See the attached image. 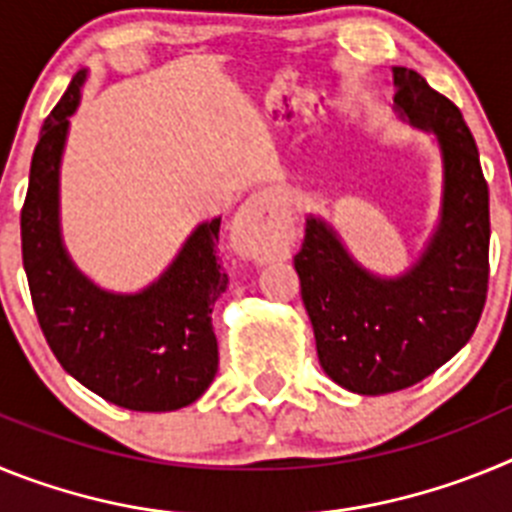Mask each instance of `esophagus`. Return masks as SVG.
<instances>
[{"label": "esophagus", "mask_w": 512, "mask_h": 512, "mask_svg": "<svg viewBox=\"0 0 512 512\" xmlns=\"http://www.w3.org/2000/svg\"><path fill=\"white\" fill-rule=\"evenodd\" d=\"M277 215L279 205L269 194H256V197H251L241 207V212L235 215L233 235L241 241V248L246 251V256H251L256 261L269 259L274 246L266 243V233L277 225Z\"/></svg>", "instance_id": "34e87169"}]
</instances>
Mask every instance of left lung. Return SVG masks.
I'll return each mask as SVG.
<instances>
[{"label": "left lung", "mask_w": 512, "mask_h": 512, "mask_svg": "<svg viewBox=\"0 0 512 512\" xmlns=\"http://www.w3.org/2000/svg\"><path fill=\"white\" fill-rule=\"evenodd\" d=\"M395 107L436 133L443 156L441 223L402 277H374L336 230L307 217L295 256L320 366L359 395H387L433 374L472 338L490 282V192L459 107L413 69H392Z\"/></svg>", "instance_id": "left-lung-1"}]
</instances>
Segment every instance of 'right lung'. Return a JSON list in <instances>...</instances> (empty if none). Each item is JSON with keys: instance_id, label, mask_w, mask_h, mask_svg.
Returning a JSON list of instances; mask_svg holds the SVG:
<instances>
[{"instance_id": "1", "label": "right lung", "mask_w": 512, "mask_h": 512, "mask_svg": "<svg viewBox=\"0 0 512 512\" xmlns=\"http://www.w3.org/2000/svg\"><path fill=\"white\" fill-rule=\"evenodd\" d=\"M87 71L45 120L20 212L22 266L58 364L107 402L140 413L192 405L217 374L212 305L228 287L217 261L220 217L197 225L169 269L143 292L115 295L69 259L58 228V169Z\"/></svg>"}]
</instances>
